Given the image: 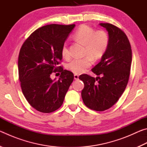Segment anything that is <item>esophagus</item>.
Masks as SVG:
<instances>
[{
	"label": "esophagus",
	"mask_w": 147,
	"mask_h": 147,
	"mask_svg": "<svg viewBox=\"0 0 147 147\" xmlns=\"http://www.w3.org/2000/svg\"><path fill=\"white\" fill-rule=\"evenodd\" d=\"M74 80H78V78H79V76L78 75V74H74Z\"/></svg>",
	"instance_id": "obj_1"
}]
</instances>
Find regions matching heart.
I'll use <instances>...</instances> for the list:
<instances>
[{
    "label": "heart",
    "instance_id": "obj_1",
    "mask_svg": "<svg viewBox=\"0 0 147 147\" xmlns=\"http://www.w3.org/2000/svg\"><path fill=\"white\" fill-rule=\"evenodd\" d=\"M76 40L85 46V55L83 58H75L67 64L68 70L76 74L83 73L91 65L93 59H98L104 56L107 51L109 43L108 36L103 30L94 31L86 24H83L74 34ZM61 54L65 58H69L70 52L68 45L64 43L61 48Z\"/></svg>",
    "mask_w": 147,
    "mask_h": 147
}]
</instances>
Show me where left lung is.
Masks as SVG:
<instances>
[{"mask_svg":"<svg viewBox=\"0 0 147 147\" xmlns=\"http://www.w3.org/2000/svg\"><path fill=\"white\" fill-rule=\"evenodd\" d=\"M109 36L107 51L101 60L92 69L98 76H80L84 88L82 98L88 108L102 111L113 106L121 97L128 82L131 64V46L126 35L109 23H100Z\"/></svg>","mask_w":147,"mask_h":147,"instance_id":"8db88e82","label":"left lung"}]
</instances>
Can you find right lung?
I'll return each instance as SVG.
<instances>
[{"label":"right lung","instance_id":"1","mask_svg":"<svg viewBox=\"0 0 147 147\" xmlns=\"http://www.w3.org/2000/svg\"><path fill=\"white\" fill-rule=\"evenodd\" d=\"M75 24H52L34 31L19 52V77L22 91L28 103L42 113H51L62 105L74 79L71 71L58 66L62 59L61 48ZM59 68L58 81L50 78Z\"/></svg>","mask_w":147,"mask_h":147}]
</instances>
